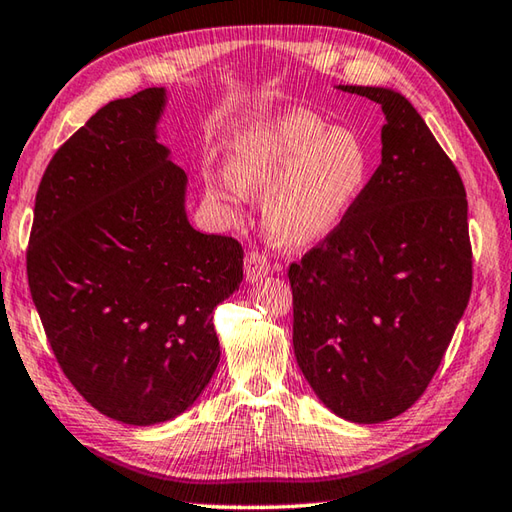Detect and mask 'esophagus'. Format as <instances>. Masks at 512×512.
I'll list each match as a JSON object with an SVG mask.
<instances>
[{
    "label": "esophagus",
    "mask_w": 512,
    "mask_h": 512,
    "mask_svg": "<svg viewBox=\"0 0 512 512\" xmlns=\"http://www.w3.org/2000/svg\"><path fill=\"white\" fill-rule=\"evenodd\" d=\"M244 270H246V282L255 284V282H259V279L270 275V262L262 253H248L246 262H244Z\"/></svg>",
    "instance_id": "1"
}]
</instances>
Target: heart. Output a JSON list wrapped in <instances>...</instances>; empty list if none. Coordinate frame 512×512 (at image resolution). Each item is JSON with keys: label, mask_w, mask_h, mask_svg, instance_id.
<instances>
[{"label": "heart", "mask_w": 512, "mask_h": 512, "mask_svg": "<svg viewBox=\"0 0 512 512\" xmlns=\"http://www.w3.org/2000/svg\"><path fill=\"white\" fill-rule=\"evenodd\" d=\"M375 168L355 128L328 126L302 108L259 119L235 137L228 173L210 175L208 197L228 213L246 195H266L264 222L284 248L322 242L362 202Z\"/></svg>", "instance_id": "heart-1"}]
</instances>
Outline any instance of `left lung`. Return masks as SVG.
Returning <instances> with one entry per match:
<instances>
[{
    "mask_svg": "<svg viewBox=\"0 0 512 512\" xmlns=\"http://www.w3.org/2000/svg\"><path fill=\"white\" fill-rule=\"evenodd\" d=\"M337 90L382 106V164L346 222L290 264L293 348L328 410L379 424L424 393L468 306V202L457 168L402 93Z\"/></svg>",
    "mask_w": 512,
    "mask_h": 512,
    "instance_id": "obj_1",
    "label": "left lung"
}]
</instances>
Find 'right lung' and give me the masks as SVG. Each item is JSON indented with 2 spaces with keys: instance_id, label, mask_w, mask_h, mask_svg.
Listing matches in <instances>:
<instances>
[{
  "instance_id": "1",
  "label": "right lung",
  "mask_w": 512,
  "mask_h": 512,
  "mask_svg": "<svg viewBox=\"0 0 512 512\" xmlns=\"http://www.w3.org/2000/svg\"><path fill=\"white\" fill-rule=\"evenodd\" d=\"M166 88L99 108L50 159L26 268L50 348L79 395L130 426L197 402L219 364L215 308L244 250L186 215L188 177L159 144Z\"/></svg>"
}]
</instances>
